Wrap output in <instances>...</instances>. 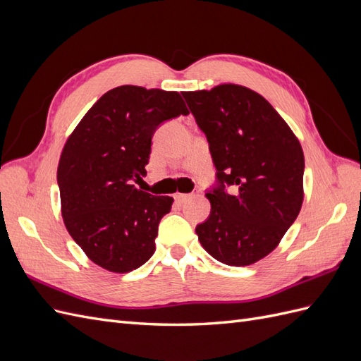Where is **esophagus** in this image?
Wrapping results in <instances>:
<instances>
[{
	"mask_svg": "<svg viewBox=\"0 0 361 361\" xmlns=\"http://www.w3.org/2000/svg\"><path fill=\"white\" fill-rule=\"evenodd\" d=\"M194 197L192 194H176L174 195V199H176L179 203H185V202H188V200H191Z\"/></svg>",
	"mask_w": 361,
	"mask_h": 361,
	"instance_id": "34e87169",
	"label": "esophagus"
}]
</instances>
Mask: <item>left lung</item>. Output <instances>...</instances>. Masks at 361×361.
I'll return each instance as SVG.
<instances>
[{"label": "left lung", "instance_id": "left-lung-1", "mask_svg": "<svg viewBox=\"0 0 361 361\" xmlns=\"http://www.w3.org/2000/svg\"><path fill=\"white\" fill-rule=\"evenodd\" d=\"M209 141L218 188L209 218L195 227L202 247L231 267H248L280 244L304 200L298 137L264 96L226 82L182 92ZM226 184L234 191L226 193Z\"/></svg>", "mask_w": 361, "mask_h": 361}]
</instances>
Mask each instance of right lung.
I'll use <instances>...</instances> for the list:
<instances>
[{"label":"right lung","instance_id":"1","mask_svg":"<svg viewBox=\"0 0 361 361\" xmlns=\"http://www.w3.org/2000/svg\"><path fill=\"white\" fill-rule=\"evenodd\" d=\"M190 111L178 92L120 85L102 94L61 150V215L73 241L101 268L125 274L155 253L173 197L138 190L152 137L164 120Z\"/></svg>","mask_w":361,"mask_h":361}]
</instances>
